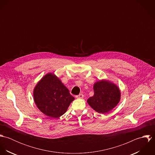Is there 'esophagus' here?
Wrapping results in <instances>:
<instances>
[{
    "label": "esophagus",
    "instance_id": "1",
    "mask_svg": "<svg viewBox=\"0 0 155 155\" xmlns=\"http://www.w3.org/2000/svg\"><path fill=\"white\" fill-rule=\"evenodd\" d=\"M76 98H79V99H82V98H84V95L82 94H79V95H76Z\"/></svg>",
    "mask_w": 155,
    "mask_h": 155
}]
</instances>
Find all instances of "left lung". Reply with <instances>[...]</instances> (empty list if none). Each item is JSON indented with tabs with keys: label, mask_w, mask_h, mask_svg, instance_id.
<instances>
[{
	"label": "left lung",
	"mask_w": 155,
	"mask_h": 155,
	"mask_svg": "<svg viewBox=\"0 0 155 155\" xmlns=\"http://www.w3.org/2000/svg\"><path fill=\"white\" fill-rule=\"evenodd\" d=\"M94 95L87 100L89 105L98 113H107L119 103L121 97L119 87L109 80H100L94 84Z\"/></svg>",
	"instance_id": "8db88e82"
}]
</instances>
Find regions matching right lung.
I'll list each match as a JSON object with an SVG mask.
<instances>
[{"instance_id":"right-lung-1","label":"right lung","mask_w":155,"mask_h":155,"mask_svg":"<svg viewBox=\"0 0 155 155\" xmlns=\"http://www.w3.org/2000/svg\"><path fill=\"white\" fill-rule=\"evenodd\" d=\"M34 101L44 114L58 118L64 114L74 98L61 81L53 73H48L33 89Z\"/></svg>"}]
</instances>
